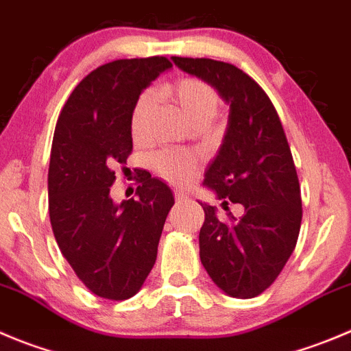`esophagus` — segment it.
I'll return each instance as SVG.
<instances>
[{
	"mask_svg": "<svg viewBox=\"0 0 351 351\" xmlns=\"http://www.w3.org/2000/svg\"><path fill=\"white\" fill-rule=\"evenodd\" d=\"M173 196H176V202H178V203L186 202V199L189 198V196L186 195L184 191H181V189H176V191H173Z\"/></svg>",
	"mask_w": 351,
	"mask_h": 351,
	"instance_id": "esophagus-1",
	"label": "esophagus"
}]
</instances>
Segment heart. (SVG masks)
<instances>
[{"mask_svg": "<svg viewBox=\"0 0 351 351\" xmlns=\"http://www.w3.org/2000/svg\"><path fill=\"white\" fill-rule=\"evenodd\" d=\"M160 95L179 110L189 125H206L219 108L217 91L208 82L198 77H181L172 84H165L160 89ZM152 103L153 96L149 93H143L132 108L131 132L134 139H141L145 134ZM152 165L160 178L176 184H186L195 176L198 160L191 153L160 152L153 156Z\"/></svg>", "mask_w": 351, "mask_h": 351, "instance_id": "b5f03b06", "label": "heart"}]
</instances>
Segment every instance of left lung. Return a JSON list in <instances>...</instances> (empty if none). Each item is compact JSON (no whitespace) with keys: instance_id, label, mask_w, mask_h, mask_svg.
I'll return each instance as SVG.
<instances>
[{"instance_id":"left-lung-1","label":"left lung","mask_w":351,"mask_h":351,"mask_svg":"<svg viewBox=\"0 0 351 351\" xmlns=\"http://www.w3.org/2000/svg\"><path fill=\"white\" fill-rule=\"evenodd\" d=\"M172 62L208 82L229 105L228 129L203 184L223 205L239 203L245 212L222 220L215 206L202 203L199 258L226 295L253 298L278 279L302 226L300 182L285 129L265 91L238 66L182 56Z\"/></svg>"}]
</instances>
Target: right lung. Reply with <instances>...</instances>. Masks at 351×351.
Segmentation results:
<instances>
[{
    "mask_svg": "<svg viewBox=\"0 0 351 351\" xmlns=\"http://www.w3.org/2000/svg\"><path fill=\"white\" fill-rule=\"evenodd\" d=\"M172 63L165 56L115 60L88 73L60 112L48 170L49 220L58 248L89 291L128 300L152 272L173 195L143 172L138 198L117 205L113 167L132 152L139 95Z\"/></svg>",
    "mask_w": 351,
    "mask_h": 351,
    "instance_id": "obj_1",
    "label": "right lung"
}]
</instances>
